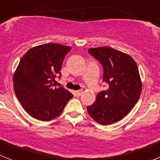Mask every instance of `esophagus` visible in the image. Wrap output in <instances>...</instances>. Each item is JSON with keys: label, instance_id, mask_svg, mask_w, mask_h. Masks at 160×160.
Returning a JSON list of instances; mask_svg holds the SVG:
<instances>
[{"label": "esophagus", "instance_id": "esophagus-1", "mask_svg": "<svg viewBox=\"0 0 160 160\" xmlns=\"http://www.w3.org/2000/svg\"><path fill=\"white\" fill-rule=\"evenodd\" d=\"M83 93V90H77V91L74 92V93H75V96L76 97H80L82 94Z\"/></svg>", "mask_w": 160, "mask_h": 160}]
</instances>
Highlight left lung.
I'll return each mask as SVG.
<instances>
[{
    "instance_id": "8db88e82",
    "label": "left lung",
    "mask_w": 160,
    "mask_h": 160,
    "mask_svg": "<svg viewBox=\"0 0 160 160\" xmlns=\"http://www.w3.org/2000/svg\"><path fill=\"white\" fill-rule=\"evenodd\" d=\"M88 52L101 62L103 82L109 86L87 106L88 112L102 125L113 124L125 117L140 98L142 83L138 67L130 55L113 48H90Z\"/></svg>"
}]
</instances>
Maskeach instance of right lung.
Returning <instances> with one entry per match:
<instances>
[{"label": "right lung", "mask_w": 160, "mask_h": 160, "mask_svg": "<svg viewBox=\"0 0 160 160\" xmlns=\"http://www.w3.org/2000/svg\"><path fill=\"white\" fill-rule=\"evenodd\" d=\"M70 50L69 46L46 43L31 48L20 59L13 76L14 91L23 109L36 119H54L73 98L63 87H54Z\"/></svg>", "instance_id": "1"}]
</instances>
